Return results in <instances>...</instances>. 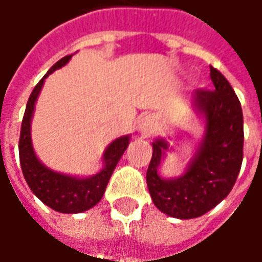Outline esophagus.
<instances>
[{"instance_id": "obj_1", "label": "esophagus", "mask_w": 262, "mask_h": 262, "mask_svg": "<svg viewBox=\"0 0 262 262\" xmlns=\"http://www.w3.org/2000/svg\"><path fill=\"white\" fill-rule=\"evenodd\" d=\"M155 129V122L154 118L151 115H145L142 117L140 122H138V133L142 135V137H149V135L154 133Z\"/></svg>"}]
</instances>
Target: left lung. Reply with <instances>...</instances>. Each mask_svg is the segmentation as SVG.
Wrapping results in <instances>:
<instances>
[{"label":"left lung","instance_id":"obj_1","mask_svg":"<svg viewBox=\"0 0 262 262\" xmlns=\"http://www.w3.org/2000/svg\"><path fill=\"white\" fill-rule=\"evenodd\" d=\"M211 68L212 91L195 90L192 108L205 122L204 137L183 176L162 178L158 167L169 149L164 138L152 142L147 185L152 203L172 218L204 215L221 203L237 181L243 164L244 120L232 86L223 74Z\"/></svg>","mask_w":262,"mask_h":262}]
</instances>
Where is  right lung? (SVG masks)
Returning <instances> with one entry per match:
<instances>
[{"label":"right lung","instance_id":"right-lung-1","mask_svg":"<svg viewBox=\"0 0 262 262\" xmlns=\"http://www.w3.org/2000/svg\"><path fill=\"white\" fill-rule=\"evenodd\" d=\"M71 57L73 55H67L59 59L58 62H55L51 67V70H48V73L45 74L32 90L25 108L24 118L21 124L19 144H18L19 162L28 187L45 205L64 214L84 212L100 203L105 192L108 181L113 176L114 168L117 167L120 158L125 152L129 144V135H124L114 140L104 151L102 169L98 171L95 176L84 177V178L52 171L38 160L31 141V120L35 102L41 93V88L44 85L45 78L55 70L66 66Z\"/></svg>","mask_w":262,"mask_h":262}]
</instances>
